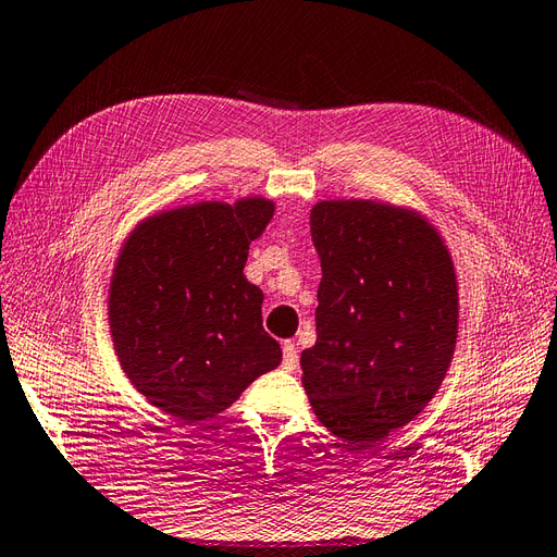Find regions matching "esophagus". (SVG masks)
I'll use <instances>...</instances> for the list:
<instances>
[{"label":"esophagus","mask_w":557,"mask_h":557,"mask_svg":"<svg viewBox=\"0 0 557 557\" xmlns=\"http://www.w3.org/2000/svg\"><path fill=\"white\" fill-rule=\"evenodd\" d=\"M297 347H295V343H290V341H286L283 343V369L286 371H295L297 369Z\"/></svg>","instance_id":"34e87169"}]
</instances>
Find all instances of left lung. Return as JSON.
Segmentation results:
<instances>
[{
	"label": "left lung",
	"mask_w": 557,
	"mask_h": 557,
	"mask_svg": "<svg viewBox=\"0 0 557 557\" xmlns=\"http://www.w3.org/2000/svg\"><path fill=\"white\" fill-rule=\"evenodd\" d=\"M317 343L302 385L321 423L366 446L409 423L440 389L456 347L449 250L425 220L371 200L319 202Z\"/></svg>",
	"instance_id": "left-lung-1"
}]
</instances>
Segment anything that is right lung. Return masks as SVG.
I'll return each mask as SVG.
<instances>
[{
	"instance_id": "right-lung-1",
	"label": "right lung",
	"mask_w": 557,
	"mask_h": 557,
	"mask_svg": "<svg viewBox=\"0 0 557 557\" xmlns=\"http://www.w3.org/2000/svg\"><path fill=\"white\" fill-rule=\"evenodd\" d=\"M274 206L262 198L198 202L146 220L111 283L117 359L141 395L184 423L228 409L281 363L262 329V290L243 276Z\"/></svg>"
}]
</instances>
